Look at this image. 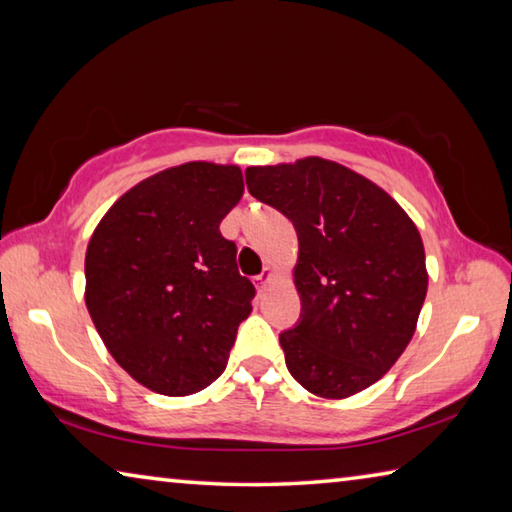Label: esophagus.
Listing matches in <instances>:
<instances>
[{
  "instance_id": "34e87169",
  "label": "esophagus",
  "mask_w": 512,
  "mask_h": 512,
  "mask_svg": "<svg viewBox=\"0 0 512 512\" xmlns=\"http://www.w3.org/2000/svg\"><path fill=\"white\" fill-rule=\"evenodd\" d=\"M273 271H271V268H266V271L262 273V275H257L255 277V284H257V289L259 291H266V287H268V284H271V280H273Z\"/></svg>"
}]
</instances>
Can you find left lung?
I'll use <instances>...</instances> for the list:
<instances>
[{"instance_id":"1","label":"left lung","mask_w":512,"mask_h":512,"mask_svg":"<svg viewBox=\"0 0 512 512\" xmlns=\"http://www.w3.org/2000/svg\"><path fill=\"white\" fill-rule=\"evenodd\" d=\"M246 185L298 232L302 309L280 334L291 377L327 400L372 386L406 350L427 296L418 228L384 189L323 158L248 167Z\"/></svg>"}]
</instances>
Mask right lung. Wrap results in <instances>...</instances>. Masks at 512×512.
<instances>
[{
  "label": "right lung",
  "mask_w": 512,
  "mask_h": 512,
  "mask_svg": "<svg viewBox=\"0 0 512 512\" xmlns=\"http://www.w3.org/2000/svg\"><path fill=\"white\" fill-rule=\"evenodd\" d=\"M241 194L239 167L180 164L128 189L90 239L92 323L119 366L155 393L192 395L221 377L253 309V282L219 230Z\"/></svg>",
  "instance_id": "obj_1"
}]
</instances>
